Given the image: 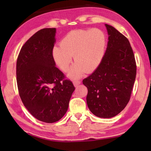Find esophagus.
Returning a JSON list of instances; mask_svg holds the SVG:
<instances>
[{"mask_svg": "<svg viewBox=\"0 0 151 151\" xmlns=\"http://www.w3.org/2000/svg\"><path fill=\"white\" fill-rule=\"evenodd\" d=\"M81 82L80 81H73V85L75 86H77L78 85H79L81 84Z\"/></svg>", "mask_w": 151, "mask_h": 151, "instance_id": "obj_1", "label": "esophagus"}]
</instances>
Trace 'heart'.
Returning <instances> with one entry per match:
<instances>
[{"label": "heart", "mask_w": 151, "mask_h": 151, "mask_svg": "<svg viewBox=\"0 0 151 151\" xmlns=\"http://www.w3.org/2000/svg\"><path fill=\"white\" fill-rule=\"evenodd\" d=\"M106 37L99 29L73 30L55 46L52 57L63 71L69 68L72 57L76 63L68 72L71 78L81 77L84 72L91 73L101 65L106 48Z\"/></svg>", "instance_id": "heart-1"}]
</instances>
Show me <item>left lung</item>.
<instances>
[{"label": "left lung", "mask_w": 151, "mask_h": 151, "mask_svg": "<svg viewBox=\"0 0 151 151\" xmlns=\"http://www.w3.org/2000/svg\"><path fill=\"white\" fill-rule=\"evenodd\" d=\"M109 35L101 65L83 81L89 110L100 118L116 116L129 103L137 74L133 50L127 37L105 24Z\"/></svg>", "instance_id": "1"}]
</instances>
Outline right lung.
<instances>
[{
    "instance_id": "obj_1",
    "label": "right lung",
    "mask_w": 151,
    "mask_h": 151,
    "mask_svg": "<svg viewBox=\"0 0 151 151\" xmlns=\"http://www.w3.org/2000/svg\"><path fill=\"white\" fill-rule=\"evenodd\" d=\"M55 34V28L36 32L22 46L17 61V82L22 103L33 116L47 123L63 118L75 89L52 58Z\"/></svg>"
}]
</instances>
